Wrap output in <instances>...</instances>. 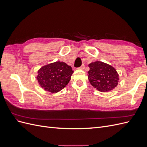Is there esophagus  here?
Segmentation results:
<instances>
[{"mask_svg":"<svg viewBox=\"0 0 147 147\" xmlns=\"http://www.w3.org/2000/svg\"><path fill=\"white\" fill-rule=\"evenodd\" d=\"M78 69H81V70H83V69H84V65L83 64L81 67H79Z\"/></svg>","mask_w":147,"mask_h":147,"instance_id":"1","label":"esophagus"}]
</instances>
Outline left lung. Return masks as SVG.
<instances>
[{
	"label": "left lung",
	"instance_id": "1",
	"mask_svg": "<svg viewBox=\"0 0 147 147\" xmlns=\"http://www.w3.org/2000/svg\"><path fill=\"white\" fill-rule=\"evenodd\" d=\"M88 66V80L96 90L108 92L117 86L119 75L113 67L101 61L91 63Z\"/></svg>",
	"mask_w": 147,
	"mask_h": 147
}]
</instances>
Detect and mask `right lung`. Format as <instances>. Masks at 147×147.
Masks as SVG:
<instances>
[{"label": "right lung", "mask_w": 147, "mask_h": 147, "mask_svg": "<svg viewBox=\"0 0 147 147\" xmlns=\"http://www.w3.org/2000/svg\"><path fill=\"white\" fill-rule=\"evenodd\" d=\"M73 72L70 65L57 61L42 67L38 70L37 80L44 90L56 93L69 83Z\"/></svg>", "instance_id": "obj_1"}]
</instances>
